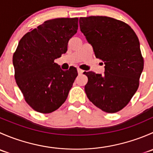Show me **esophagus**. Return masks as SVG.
<instances>
[{
    "mask_svg": "<svg viewBox=\"0 0 153 153\" xmlns=\"http://www.w3.org/2000/svg\"><path fill=\"white\" fill-rule=\"evenodd\" d=\"M83 72H84V70H82V69H79V68H78V73L79 74V75H81V74H83Z\"/></svg>",
    "mask_w": 153,
    "mask_h": 153,
    "instance_id": "obj_1",
    "label": "esophagus"
}]
</instances>
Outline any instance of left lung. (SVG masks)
I'll list each match as a JSON object with an SVG mask.
<instances>
[{
    "instance_id": "obj_1",
    "label": "left lung",
    "mask_w": 153,
    "mask_h": 153,
    "mask_svg": "<svg viewBox=\"0 0 153 153\" xmlns=\"http://www.w3.org/2000/svg\"><path fill=\"white\" fill-rule=\"evenodd\" d=\"M80 29L95 55L104 61V75L84 72V89L95 106L108 113L121 110L139 86L143 58L136 34L128 24L106 16L80 18Z\"/></svg>"
}]
</instances>
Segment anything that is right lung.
<instances>
[{
	"label": "right lung",
	"instance_id": "obj_1",
	"mask_svg": "<svg viewBox=\"0 0 153 153\" xmlns=\"http://www.w3.org/2000/svg\"><path fill=\"white\" fill-rule=\"evenodd\" d=\"M78 21V18L48 20L24 35L13 54L15 81L26 102L37 112L58 109L78 75L75 67L64 71L54 61L67 51Z\"/></svg>",
	"mask_w": 153,
	"mask_h": 153
}]
</instances>
